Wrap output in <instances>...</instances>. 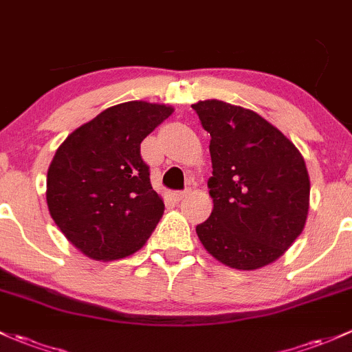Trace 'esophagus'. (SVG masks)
Segmentation results:
<instances>
[{
    "label": "esophagus",
    "instance_id": "1",
    "mask_svg": "<svg viewBox=\"0 0 352 352\" xmlns=\"http://www.w3.org/2000/svg\"><path fill=\"white\" fill-rule=\"evenodd\" d=\"M173 199H175V201H177V203H179V201H183V199H186L188 198V196H190V191H176V192H173Z\"/></svg>",
    "mask_w": 352,
    "mask_h": 352
}]
</instances>
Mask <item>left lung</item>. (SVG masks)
<instances>
[{
	"mask_svg": "<svg viewBox=\"0 0 352 352\" xmlns=\"http://www.w3.org/2000/svg\"><path fill=\"white\" fill-rule=\"evenodd\" d=\"M210 132L213 210L196 226L211 256L236 270L270 265L292 247L309 213L300 151L250 109L208 99L191 105Z\"/></svg>",
	"mask_w": 352,
	"mask_h": 352,
	"instance_id": "8db88e82",
	"label": "left lung"
}]
</instances>
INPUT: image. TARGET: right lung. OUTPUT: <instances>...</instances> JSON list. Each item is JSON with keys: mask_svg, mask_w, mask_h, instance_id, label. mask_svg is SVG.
<instances>
[{"mask_svg": "<svg viewBox=\"0 0 352 352\" xmlns=\"http://www.w3.org/2000/svg\"><path fill=\"white\" fill-rule=\"evenodd\" d=\"M175 107L131 100L102 111L58 146L47 173V205L60 232L99 262L141 250L164 213L141 142Z\"/></svg>", "mask_w": 352, "mask_h": 352, "instance_id": "1", "label": "right lung"}]
</instances>
